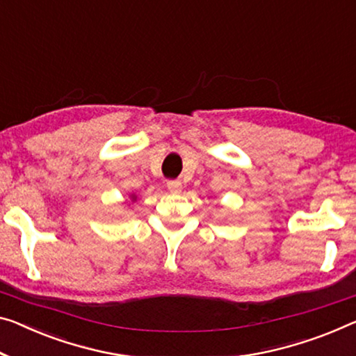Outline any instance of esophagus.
Returning a JSON list of instances; mask_svg holds the SVG:
<instances>
[{
    "label": "esophagus",
    "mask_w": 356,
    "mask_h": 356,
    "mask_svg": "<svg viewBox=\"0 0 356 356\" xmlns=\"http://www.w3.org/2000/svg\"><path fill=\"white\" fill-rule=\"evenodd\" d=\"M167 188L172 194H178V193H181L183 186H181V181H179V179H170V181H167Z\"/></svg>",
    "instance_id": "34e87169"
}]
</instances>
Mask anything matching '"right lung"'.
Instances as JSON below:
<instances>
[{
	"mask_svg": "<svg viewBox=\"0 0 356 356\" xmlns=\"http://www.w3.org/2000/svg\"><path fill=\"white\" fill-rule=\"evenodd\" d=\"M135 199H136V197H135V195H132V200H135Z\"/></svg>",
	"mask_w": 356,
	"mask_h": 356,
	"instance_id": "obj_1",
	"label": "right lung"
}]
</instances>
